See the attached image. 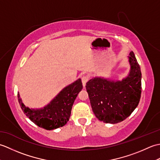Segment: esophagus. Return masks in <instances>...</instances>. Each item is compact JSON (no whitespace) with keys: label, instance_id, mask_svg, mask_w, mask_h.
Here are the masks:
<instances>
[{"label":"esophagus","instance_id":"esophagus-1","mask_svg":"<svg viewBox=\"0 0 160 160\" xmlns=\"http://www.w3.org/2000/svg\"><path fill=\"white\" fill-rule=\"evenodd\" d=\"M89 80V78L87 76H83L82 77V82L83 84V87H85L86 85V83L87 82V81Z\"/></svg>","mask_w":160,"mask_h":160}]
</instances>
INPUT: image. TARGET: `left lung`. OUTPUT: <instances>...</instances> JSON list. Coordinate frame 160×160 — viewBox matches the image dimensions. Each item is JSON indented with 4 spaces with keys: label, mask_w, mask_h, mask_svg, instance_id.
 Masks as SVG:
<instances>
[{
    "label": "left lung",
    "mask_w": 160,
    "mask_h": 160,
    "mask_svg": "<svg viewBox=\"0 0 160 160\" xmlns=\"http://www.w3.org/2000/svg\"><path fill=\"white\" fill-rule=\"evenodd\" d=\"M131 69L120 80L96 77L87 82L86 89L95 115L105 123L124 120L138 107L142 92V73L134 53H129Z\"/></svg>",
    "instance_id": "8db88e82"
}]
</instances>
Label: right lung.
<instances>
[{
	"mask_svg": "<svg viewBox=\"0 0 160 160\" xmlns=\"http://www.w3.org/2000/svg\"><path fill=\"white\" fill-rule=\"evenodd\" d=\"M82 89V81L78 79L64 87L47 106L36 109L26 107L18 92V99L24 113L30 120L46 130H53L63 127L69 121L74 101Z\"/></svg>",
	"mask_w": 160,
	"mask_h": 160,
	"instance_id": "obj_1",
	"label": "right lung"
}]
</instances>
